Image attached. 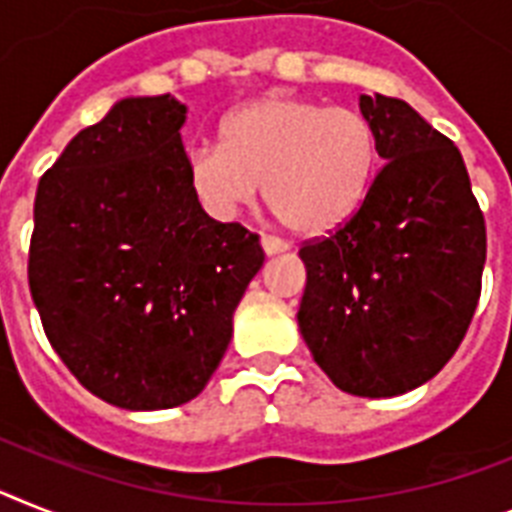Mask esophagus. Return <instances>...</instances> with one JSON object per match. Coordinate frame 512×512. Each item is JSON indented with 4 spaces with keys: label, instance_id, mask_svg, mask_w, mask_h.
I'll return each instance as SVG.
<instances>
[{
    "label": "esophagus",
    "instance_id": "obj_1",
    "mask_svg": "<svg viewBox=\"0 0 512 512\" xmlns=\"http://www.w3.org/2000/svg\"><path fill=\"white\" fill-rule=\"evenodd\" d=\"M261 251H264L266 256H277V253L287 251V243L280 238H269V235H264V238H261Z\"/></svg>",
    "mask_w": 512,
    "mask_h": 512
}]
</instances>
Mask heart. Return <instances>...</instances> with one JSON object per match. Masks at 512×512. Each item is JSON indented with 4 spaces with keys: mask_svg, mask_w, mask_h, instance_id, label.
Returning a JSON list of instances; mask_svg holds the SVG:
<instances>
[{
    "mask_svg": "<svg viewBox=\"0 0 512 512\" xmlns=\"http://www.w3.org/2000/svg\"><path fill=\"white\" fill-rule=\"evenodd\" d=\"M219 143L190 154L193 196L230 219L261 193L298 235H327L369 198L379 170L377 130L361 112L301 96H264L227 114Z\"/></svg>",
    "mask_w": 512,
    "mask_h": 512,
    "instance_id": "1",
    "label": "heart"
}]
</instances>
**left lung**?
Segmentation results:
<instances>
[{
	"instance_id": "1",
	"label": "left lung",
	"mask_w": 512,
	"mask_h": 512,
	"mask_svg": "<svg viewBox=\"0 0 512 512\" xmlns=\"http://www.w3.org/2000/svg\"><path fill=\"white\" fill-rule=\"evenodd\" d=\"M384 167L361 209L298 251V327L335 387L395 398L437 374L466 335L487 259L463 156L400 99L363 94Z\"/></svg>"
}]
</instances>
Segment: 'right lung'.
<instances>
[{"label": "right lung", "instance_id": "right-lung-1", "mask_svg": "<svg viewBox=\"0 0 512 512\" xmlns=\"http://www.w3.org/2000/svg\"><path fill=\"white\" fill-rule=\"evenodd\" d=\"M172 94L120 99L41 177L28 282L57 356L125 411L193 400L264 264L259 235L211 219L188 180Z\"/></svg>", "mask_w": 512, "mask_h": 512}]
</instances>
